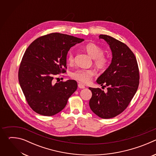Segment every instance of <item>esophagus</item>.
<instances>
[{
    "label": "esophagus",
    "mask_w": 156,
    "mask_h": 156,
    "mask_svg": "<svg viewBox=\"0 0 156 156\" xmlns=\"http://www.w3.org/2000/svg\"><path fill=\"white\" fill-rule=\"evenodd\" d=\"M78 87H80V88H81V89H84V88H85V86H84L83 84H82L81 83H78Z\"/></svg>",
    "instance_id": "esophagus-1"
}]
</instances>
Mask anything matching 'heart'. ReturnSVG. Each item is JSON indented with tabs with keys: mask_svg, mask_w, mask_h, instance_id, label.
I'll return each mask as SVG.
<instances>
[{
	"mask_svg": "<svg viewBox=\"0 0 156 156\" xmlns=\"http://www.w3.org/2000/svg\"><path fill=\"white\" fill-rule=\"evenodd\" d=\"M85 51L93 58L94 63L99 70L105 69L108 65V58L104 55V50L101 47L95 43H88L84 47ZM75 56L73 52L70 51L67 54V60L70 63L74 62ZM95 75V72L93 70L78 69L72 72L70 76L82 83L86 84L90 82L91 78Z\"/></svg>",
	"mask_w": 156,
	"mask_h": 156,
	"instance_id": "obj_1",
	"label": "heart"
}]
</instances>
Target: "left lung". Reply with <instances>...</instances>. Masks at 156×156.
I'll use <instances>...</instances> for the list:
<instances>
[{"label": "left lung", "mask_w": 156, "mask_h": 156, "mask_svg": "<svg viewBox=\"0 0 156 156\" xmlns=\"http://www.w3.org/2000/svg\"><path fill=\"white\" fill-rule=\"evenodd\" d=\"M112 52V60L108 69L98 78L97 83L107 87H89L92 97L89 102L93 112L98 117L114 118L126 108L137 91L140 72L135 54L126 44L112 37L101 34Z\"/></svg>", "instance_id": "obj_1"}]
</instances>
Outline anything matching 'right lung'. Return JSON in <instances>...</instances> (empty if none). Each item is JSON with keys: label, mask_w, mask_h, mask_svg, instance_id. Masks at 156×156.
Returning <instances> with one entry per match:
<instances>
[{"label": "right lung", "mask_w": 156, "mask_h": 156, "mask_svg": "<svg viewBox=\"0 0 156 156\" xmlns=\"http://www.w3.org/2000/svg\"><path fill=\"white\" fill-rule=\"evenodd\" d=\"M83 39L58 33L35 39L27 49L18 70L20 85L30 107L44 116L62 110L76 90L75 80L54 83L55 76L66 72V55Z\"/></svg>", "instance_id": "obj_1"}]
</instances>
